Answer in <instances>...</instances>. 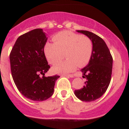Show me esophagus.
Wrapping results in <instances>:
<instances>
[{
	"label": "esophagus",
	"mask_w": 129,
	"mask_h": 129,
	"mask_svg": "<svg viewBox=\"0 0 129 129\" xmlns=\"http://www.w3.org/2000/svg\"><path fill=\"white\" fill-rule=\"evenodd\" d=\"M65 76H66V77H74V75H73V74H68V75H65Z\"/></svg>",
	"instance_id": "esophagus-1"
}]
</instances>
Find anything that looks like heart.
Instances as JSON below:
<instances>
[{
	"mask_svg": "<svg viewBox=\"0 0 129 129\" xmlns=\"http://www.w3.org/2000/svg\"><path fill=\"white\" fill-rule=\"evenodd\" d=\"M54 43H46L44 54L47 61L55 66L60 63L65 53V61L53 68L58 73H67L77 68L83 67L89 62L92 54L91 40L86 36H81L70 31H63L53 37Z\"/></svg>",
	"mask_w": 129,
	"mask_h": 129,
	"instance_id": "1",
	"label": "heart"
}]
</instances>
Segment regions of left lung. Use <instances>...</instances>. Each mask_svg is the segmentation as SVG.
Segmentation results:
<instances>
[{"mask_svg":"<svg viewBox=\"0 0 129 129\" xmlns=\"http://www.w3.org/2000/svg\"><path fill=\"white\" fill-rule=\"evenodd\" d=\"M88 36L93 44L92 54L89 63L81 69L85 85L75 94L80 100L93 101L100 98L108 88L111 80L113 58L104 40L95 34L87 30H77Z\"/></svg>","mask_w":129,"mask_h":129,"instance_id":"8db88e82","label":"left lung"}]
</instances>
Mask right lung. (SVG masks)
Wrapping results in <instances>:
<instances>
[{
    "label": "right lung",
    "mask_w": 129,
    "mask_h": 129,
    "mask_svg": "<svg viewBox=\"0 0 129 129\" xmlns=\"http://www.w3.org/2000/svg\"><path fill=\"white\" fill-rule=\"evenodd\" d=\"M41 28L32 30L20 36L10 54L11 72L18 90L26 98L41 101L51 97L60 76L45 77L49 71L44 54L47 41Z\"/></svg>",
    "instance_id": "add662e5"
}]
</instances>
